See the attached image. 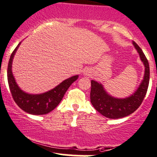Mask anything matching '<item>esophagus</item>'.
Segmentation results:
<instances>
[{
	"instance_id": "1",
	"label": "esophagus",
	"mask_w": 157,
	"mask_h": 157,
	"mask_svg": "<svg viewBox=\"0 0 157 157\" xmlns=\"http://www.w3.org/2000/svg\"><path fill=\"white\" fill-rule=\"evenodd\" d=\"M85 73H84V74H85V75H89V73H88V72H88V71H86V72H85Z\"/></svg>"
}]
</instances>
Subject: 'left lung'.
Listing matches in <instances>:
<instances>
[{"instance_id":"obj_1","label":"left lung","mask_w":157,"mask_h":157,"mask_svg":"<svg viewBox=\"0 0 157 157\" xmlns=\"http://www.w3.org/2000/svg\"><path fill=\"white\" fill-rule=\"evenodd\" d=\"M140 58L144 65V75L136 91L126 98H115L110 96L103 85L92 80L90 89V103L98 112L109 119H120L132 114L140 106L147 91L150 81V67L148 60L140 47L133 41Z\"/></svg>"}]
</instances>
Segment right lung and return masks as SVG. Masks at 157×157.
I'll list each match as a JSON object with an SVG mask.
<instances>
[{"mask_svg": "<svg viewBox=\"0 0 157 157\" xmlns=\"http://www.w3.org/2000/svg\"><path fill=\"white\" fill-rule=\"evenodd\" d=\"M20 44L21 42L13 51L8 63L7 80L11 94L19 107L25 112L32 115L47 114L58 106L62 101L66 91L69 86L77 80L78 75H74L71 78L66 79L52 90L45 93L40 94H30L25 93L19 88L12 73L13 59Z\"/></svg>", "mask_w": 157, "mask_h": 157, "instance_id": "add662e5", "label": "right lung"}]
</instances>
